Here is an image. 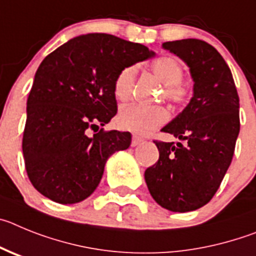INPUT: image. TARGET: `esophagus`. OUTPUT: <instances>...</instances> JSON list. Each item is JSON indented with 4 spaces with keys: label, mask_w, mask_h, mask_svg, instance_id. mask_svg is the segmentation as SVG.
I'll use <instances>...</instances> for the list:
<instances>
[{
    "label": "esophagus",
    "mask_w": 256,
    "mask_h": 256,
    "mask_svg": "<svg viewBox=\"0 0 256 256\" xmlns=\"http://www.w3.org/2000/svg\"><path fill=\"white\" fill-rule=\"evenodd\" d=\"M142 142V138L138 136V135H134L132 140H131V145H132V146H136V145H139Z\"/></svg>",
    "instance_id": "1"
}]
</instances>
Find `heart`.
<instances>
[{"label": "heart", "instance_id": "b5f03b06", "mask_svg": "<svg viewBox=\"0 0 256 256\" xmlns=\"http://www.w3.org/2000/svg\"><path fill=\"white\" fill-rule=\"evenodd\" d=\"M152 70L164 84V96L174 104L181 106L188 102L190 88L184 84V68L176 57L164 56L156 58L152 64ZM136 80V66L128 65L117 74L114 82V92L117 100H128L134 92ZM170 114L164 107L131 104L121 108L117 124L124 130L145 135L156 130L158 126L167 122Z\"/></svg>", "mask_w": 256, "mask_h": 256}]
</instances>
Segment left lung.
Masks as SVG:
<instances>
[{"label":"left lung","mask_w":256,"mask_h":256,"mask_svg":"<svg viewBox=\"0 0 256 256\" xmlns=\"http://www.w3.org/2000/svg\"><path fill=\"white\" fill-rule=\"evenodd\" d=\"M162 46L188 64L194 96L162 128L184 144L154 140L160 160L144 176L160 206L184 213L206 206L220 188L240 132V100L231 70L213 46L192 38Z\"/></svg>","instance_id":"8db88e82"}]
</instances>
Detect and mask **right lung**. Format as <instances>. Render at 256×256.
Listing matches in <instances>:
<instances>
[{
  "label": "right lung",
  "mask_w": 256,
  "mask_h": 256,
  "mask_svg": "<svg viewBox=\"0 0 256 256\" xmlns=\"http://www.w3.org/2000/svg\"><path fill=\"white\" fill-rule=\"evenodd\" d=\"M153 56L139 43L93 33L70 39L43 60L28 96L22 135L25 170L40 194L60 204L93 194L110 156L131 144L130 132L98 131L117 114L114 79L126 66Z\"/></svg>",
  "instance_id": "right-lung-1"
}]
</instances>
